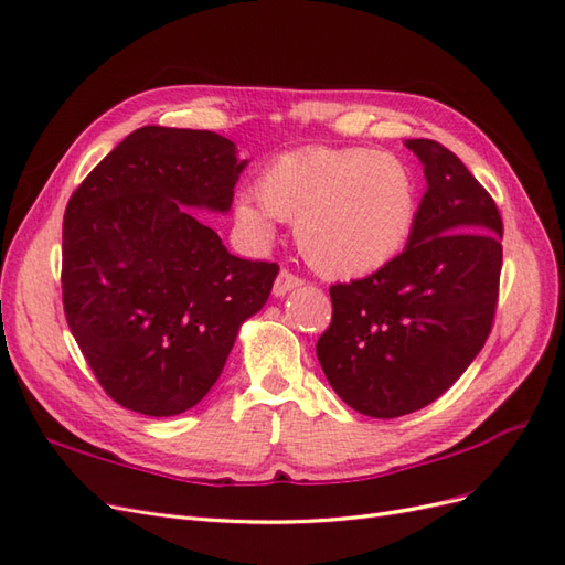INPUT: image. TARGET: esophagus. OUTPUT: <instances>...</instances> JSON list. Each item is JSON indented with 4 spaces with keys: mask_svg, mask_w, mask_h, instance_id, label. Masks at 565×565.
<instances>
[{
    "mask_svg": "<svg viewBox=\"0 0 565 565\" xmlns=\"http://www.w3.org/2000/svg\"><path fill=\"white\" fill-rule=\"evenodd\" d=\"M299 285H303V280L297 276V273H292L289 268H282L278 273L276 282H273V292H276V297H282V295L289 292V289H295Z\"/></svg>",
    "mask_w": 565,
    "mask_h": 565,
    "instance_id": "1",
    "label": "esophagus"
}]
</instances>
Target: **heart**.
<instances>
[{
  "label": "heart",
  "mask_w": 565,
  "mask_h": 565,
  "mask_svg": "<svg viewBox=\"0 0 565 565\" xmlns=\"http://www.w3.org/2000/svg\"><path fill=\"white\" fill-rule=\"evenodd\" d=\"M256 200H237L235 216L270 241V218L295 221L297 245L322 276L361 278L405 249L419 214V183L393 152L311 146L285 152L256 179Z\"/></svg>",
  "instance_id": "b5f03b06"
}]
</instances>
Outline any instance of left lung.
Returning <instances> with one entry per match:
<instances>
[{"mask_svg":"<svg viewBox=\"0 0 565 565\" xmlns=\"http://www.w3.org/2000/svg\"><path fill=\"white\" fill-rule=\"evenodd\" d=\"M405 146L426 177L415 231L384 268L330 287L332 320L316 344L337 396L377 419L443 396L483 349L500 297L498 204L446 146Z\"/></svg>","mask_w":565,"mask_h":565,"instance_id":"8db88e82","label":"left lung"}]
</instances>
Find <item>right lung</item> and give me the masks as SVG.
<instances>
[{
    "mask_svg": "<svg viewBox=\"0 0 565 565\" xmlns=\"http://www.w3.org/2000/svg\"><path fill=\"white\" fill-rule=\"evenodd\" d=\"M245 164L214 131L150 125L67 200L63 311L117 405L148 417L198 405L241 324L266 303L278 264L231 254L185 210L228 212Z\"/></svg>",
    "mask_w": 565,
    "mask_h": 565,
    "instance_id": "1",
    "label": "right lung"
}]
</instances>
